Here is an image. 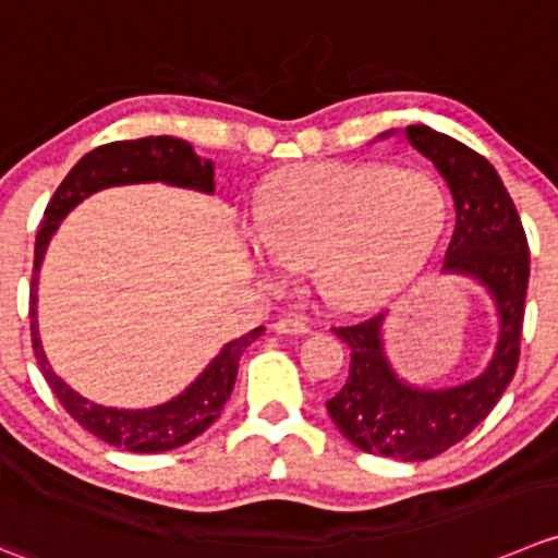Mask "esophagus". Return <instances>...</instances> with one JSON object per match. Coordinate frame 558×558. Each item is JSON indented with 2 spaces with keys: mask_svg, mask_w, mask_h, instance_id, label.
<instances>
[{
  "mask_svg": "<svg viewBox=\"0 0 558 558\" xmlns=\"http://www.w3.org/2000/svg\"><path fill=\"white\" fill-rule=\"evenodd\" d=\"M272 329L278 335H305V332H311V327H307V324L302 322V318H296V316L278 318V322L272 324Z\"/></svg>",
  "mask_w": 558,
  "mask_h": 558,
  "instance_id": "obj_1",
  "label": "esophagus"
}]
</instances>
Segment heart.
<instances>
[{"label": "heart", "mask_w": 558, "mask_h": 558, "mask_svg": "<svg viewBox=\"0 0 558 558\" xmlns=\"http://www.w3.org/2000/svg\"><path fill=\"white\" fill-rule=\"evenodd\" d=\"M445 218V191L425 171L322 163L269 182L258 223L245 226V247L267 283H286L311 264L335 305L367 311L414 278Z\"/></svg>", "instance_id": "b5f03b06"}]
</instances>
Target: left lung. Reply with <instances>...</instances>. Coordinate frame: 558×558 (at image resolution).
Here are the masks:
<instances>
[{
	"mask_svg": "<svg viewBox=\"0 0 558 558\" xmlns=\"http://www.w3.org/2000/svg\"><path fill=\"white\" fill-rule=\"evenodd\" d=\"M387 130L378 138H387ZM405 142L445 177L456 202V229L441 275H461L488 291L496 307L494 354L480 376L430 389L398 376L384 345V318L373 316L335 335L349 345L351 365L343 387L327 400L340 434L362 452L398 461H428L466 439L490 414L521 354L529 289V245L521 218L494 166L450 135L409 124Z\"/></svg>",
	"mask_w": 558,
	"mask_h": 558,
	"instance_id": "8db88e82",
	"label": "left lung"
}]
</instances>
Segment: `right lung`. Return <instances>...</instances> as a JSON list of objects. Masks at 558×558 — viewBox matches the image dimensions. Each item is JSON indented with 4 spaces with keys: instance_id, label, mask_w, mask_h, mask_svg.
I'll return each mask as SVG.
<instances>
[{
    "instance_id": "obj_1",
    "label": "right lung",
    "mask_w": 558,
    "mask_h": 558,
    "mask_svg": "<svg viewBox=\"0 0 558 558\" xmlns=\"http://www.w3.org/2000/svg\"><path fill=\"white\" fill-rule=\"evenodd\" d=\"M142 182H163V185L187 187V191L215 193V166L213 160L198 158L196 149L177 135H147V138H135V142L102 144L84 155L48 202L40 231H37L29 289L32 349H35L48 387L53 389L59 403L68 409V414L81 428L130 452H166L193 441L218 420L231 389H234L242 351L264 332V327L251 329L242 338L226 343L218 356L180 395L166 403L149 405V409H117V405L95 403L75 392L48 365V356L40 343V329H37V272H40L43 256H46L48 242L57 234L59 223L92 193L117 185H142Z\"/></svg>"
}]
</instances>
